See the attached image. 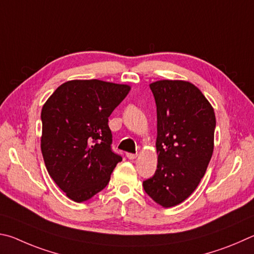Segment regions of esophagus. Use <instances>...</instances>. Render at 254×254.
<instances>
[{
	"label": "esophagus",
	"instance_id": "obj_1",
	"mask_svg": "<svg viewBox=\"0 0 254 254\" xmlns=\"http://www.w3.org/2000/svg\"><path fill=\"white\" fill-rule=\"evenodd\" d=\"M126 156L128 159H130V161H132V159H135L137 157V154H132V153H127Z\"/></svg>",
	"mask_w": 254,
	"mask_h": 254
}]
</instances>
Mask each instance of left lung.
<instances>
[{
	"label": "left lung",
	"instance_id": "1",
	"mask_svg": "<svg viewBox=\"0 0 254 254\" xmlns=\"http://www.w3.org/2000/svg\"><path fill=\"white\" fill-rule=\"evenodd\" d=\"M157 108V170L143 182L164 207L192 194L206 172L214 146L215 115L198 88L182 80L150 83Z\"/></svg>",
	"mask_w": 254,
	"mask_h": 254
}]
</instances>
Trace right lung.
<instances>
[{"label":"right lung","instance_id":"right-lung-1","mask_svg":"<svg viewBox=\"0 0 254 254\" xmlns=\"http://www.w3.org/2000/svg\"><path fill=\"white\" fill-rule=\"evenodd\" d=\"M130 87L101 80H71L52 93L41 111V150L49 175L74 202L109 183L123 157L111 147L108 117Z\"/></svg>","mask_w":254,"mask_h":254}]
</instances>
